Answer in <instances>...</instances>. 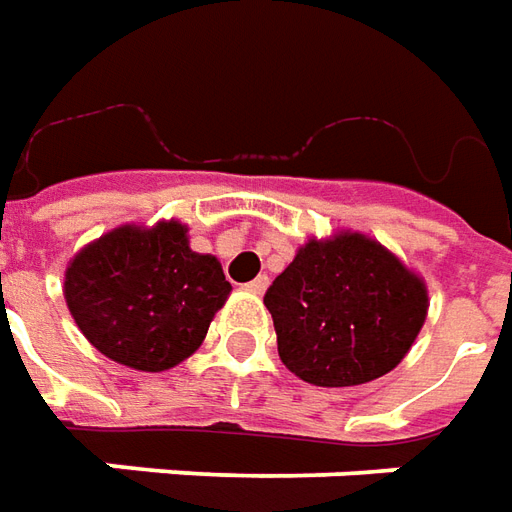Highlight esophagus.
<instances>
[{
    "label": "esophagus",
    "mask_w": 512,
    "mask_h": 512,
    "mask_svg": "<svg viewBox=\"0 0 512 512\" xmlns=\"http://www.w3.org/2000/svg\"><path fill=\"white\" fill-rule=\"evenodd\" d=\"M267 286H270V278H267V275H259V278H253L245 289L253 292V295H264V289H267Z\"/></svg>",
    "instance_id": "1"
}]
</instances>
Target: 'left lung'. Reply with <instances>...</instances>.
<instances>
[{"instance_id": "8db88e82", "label": "left lung", "mask_w": 512, "mask_h": 512, "mask_svg": "<svg viewBox=\"0 0 512 512\" xmlns=\"http://www.w3.org/2000/svg\"><path fill=\"white\" fill-rule=\"evenodd\" d=\"M289 372L314 386L383 378L411 350L427 317V289L364 234L311 239L264 295Z\"/></svg>"}]
</instances>
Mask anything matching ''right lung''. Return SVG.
<instances>
[{
    "label": "right lung",
    "mask_w": 512,
    "mask_h": 512,
    "mask_svg": "<svg viewBox=\"0 0 512 512\" xmlns=\"http://www.w3.org/2000/svg\"><path fill=\"white\" fill-rule=\"evenodd\" d=\"M228 292L220 262L190 250L176 220L115 228L65 270V303L85 339L143 372L190 358Z\"/></svg>",
    "instance_id": "right-lung-1"
}]
</instances>
